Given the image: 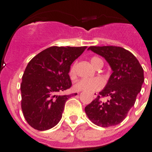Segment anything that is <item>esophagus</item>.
Masks as SVG:
<instances>
[{"label":"esophagus","mask_w":152,"mask_h":152,"mask_svg":"<svg viewBox=\"0 0 152 152\" xmlns=\"http://www.w3.org/2000/svg\"><path fill=\"white\" fill-rule=\"evenodd\" d=\"M97 94H97V93H94V94H93V96H94V98H96V96H97Z\"/></svg>","instance_id":"1"}]
</instances>
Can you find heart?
I'll return each mask as SVG.
<instances>
[{"label": "heart", "instance_id": "1", "mask_svg": "<svg viewBox=\"0 0 152 152\" xmlns=\"http://www.w3.org/2000/svg\"><path fill=\"white\" fill-rule=\"evenodd\" d=\"M102 61L100 58L92 57L91 58V64L94 67H96L99 61ZM68 76L71 79L76 77V62L72 63L68 70ZM104 82L100 77L94 78H83L74 84V90L76 91H86L88 93H93L101 89L103 87Z\"/></svg>", "mask_w": 152, "mask_h": 152}]
</instances>
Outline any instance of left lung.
Returning <instances> with one entry per match:
<instances>
[{
  "label": "left lung",
  "instance_id": "obj_1",
  "mask_svg": "<svg viewBox=\"0 0 152 152\" xmlns=\"http://www.w3.org/2000/svg\"><path fill=\"white\" fill-rule=\"evenodd\" d=\"M88 49L103 56L113 73L105 88L85 107V113L96 126H116L123 121L135 104L144 81L143 68L135 56L122 47L90 46ZM106 96L111 98L103 102L101 98Z\"/></svg>",
  "mask_w": 152,
  "mask_h": 152
}]
</instances>
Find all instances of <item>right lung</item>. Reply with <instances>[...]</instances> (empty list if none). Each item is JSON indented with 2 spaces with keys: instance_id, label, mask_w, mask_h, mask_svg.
Masks as SVG:
<instances>
[{
  "instance_id": "1",
  "label": "right lung",
  "mask_w": 152,
  "mask_h": 152,
  "mask_svg": "<svg viewBox=\"0 0 152 152\" xmlns=\"http://www.w3.org/2000/svg\"><path fill=\"white\" fill-rule=\"evenodd\" d=\"M86 48L49 47L28 63L20 84L21 108L33 129H49L60 121L68 98L77 95H60L72 86L68 70Z\"/></svg>"
}]
</instances>
